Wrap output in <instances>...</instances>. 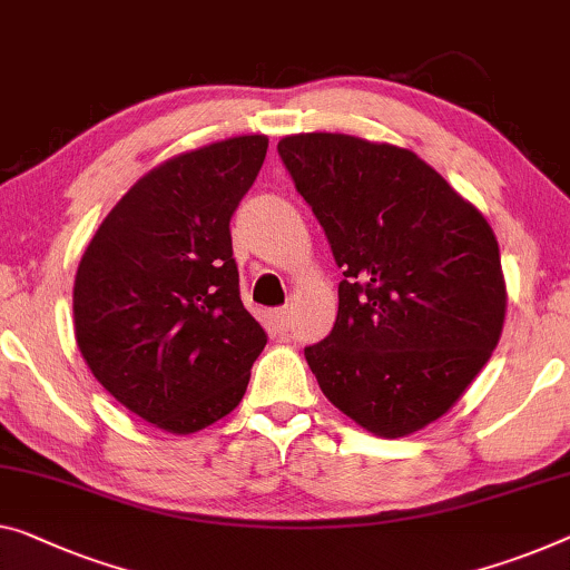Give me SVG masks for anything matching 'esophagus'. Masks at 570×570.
Wrapping results in <instances>:
<instances>
[{"mask_svg":"<svg viewBox=\"0 0 570 570\" xmlns=\"http://www.w3.org/2000/svg\"><path fill=\"white\" fill-rule=\"evenodd\" d=\"M271 320H274V327L278 330V333H286L288 322H292V312H288V307L276 309L274 314H271Z\"/></svg>","mask_w":570,"mask_h":570,"instance_id":"1","label":"esophagus"}]
</instances>
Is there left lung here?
Instances as JSON below:
<instances>
[{"label":"left lung","mask_w":570,"mask_h":570,"mask_svg":"<svg viewBox=\"0 0 570 570\" xmlns=\"http://www.w3.org/2000/svg\"><path fill=\"white\" fill-rule=\"evenodd\" d=\"M325 230L337 320L304 347L317 384L379 438L443 417L494 353L507 314L497 235L417 153L343 132L278 140Z\"/></svg>","instance_id":"left-lung-1"}]
</instances>
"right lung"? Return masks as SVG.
<instances>
[{
    "instance_id": "obj_1",
    "label": "right lung",
    "mask_w": 570,
    "mask_h": 570,
    "mask_svg": "<svg viewBox=\"0 0 570 570\" xmlns=\"http://www.w3.org/2000/svg\"><path fill=\"white\" fill-rule=\"evenodd\" d=\"M268 150L237 135L150 168L101 219L73 282V333L117 402L174 435L230 414L266 333L243 307L230 217Z\"/></svg>"
}]
</instances>
